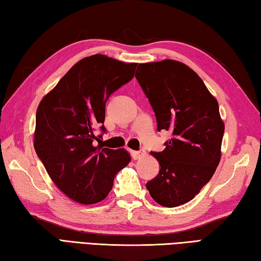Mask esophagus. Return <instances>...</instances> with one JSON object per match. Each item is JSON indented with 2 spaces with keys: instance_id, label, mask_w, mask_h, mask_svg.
Wrapping results in <instances>:
<instances>
[{
  "instance_id": "34e87169",
  "label": "esophagus",
  "mask_w": 261,
  "mask_h": 261,
  "mask_svg": "<svg viewBox=\"0 0 261 261\" xmlns=\"http://www.w3.org/2000/svg\"><path fill=\"white\" fill-rule=\"evenodd\" d=\"M144 152H140V151H132V158L134 160H139L142 156H144Z\"/></svg>"
}]
</instances>
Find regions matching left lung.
I'll list each match as a JSON object with an SVG mask.
<instances>
[{
    "mask_svg": "<svg viewBox=\"0 0 261 261\" xmlns=\"http://www.w3.org/2000/svg\"><path fill=\"white\" fill-rule=\"evenodd\" d=\"M135 77L158 130L173 133L164 151L151 152L160 170L146 189L156 203L174 208L193 199L219 165L225 125L218 102L198 73L171 59L140 63Z\"/></svg>",
    "mask_w": 261,
    "mask_h": 261,
    "instance_id": "1",
    "label": "left lung"
}]
</instances>
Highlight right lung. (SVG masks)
Returning <instances> with one entry per match:
<instances>
[{"mask_svg": "<svg viewBox=\"0 0 261 261\" xmlns=\"http://www.w3.org/2000/svg\"><path fill=\"white\" fill-rule=\"evenodd\" d=\"M137 63L105 54L73 65L44 95L36 111L34 147L57 188L81 204L105 200L118 171L132 158L125 149L94 144L96 128L106 132V102L134 77Z\"/></svg>", "mask_w": 261, "mask_h": 261, "instance_id": "right-lung-1", "label": "right lung"}]
</instances>
